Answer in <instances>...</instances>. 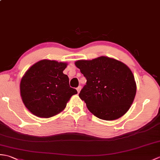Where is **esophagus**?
Returning a JSON list of instances; mask_svg holds the SVG:
<instances>
[{
  "label": "esophagus",
  "mask_w": 160,
  "mask_h": 160,
  "mask_svg": "<svg viewBox=\"0 0 160 160\" xmlns=\"http://www.w3.org/2000/svg\"><path fill=\"white\" fill-rule=\"evenodd\" d=\"M81 88H82V87H81V86H79L76 89H77V91H78V92H80V90H81Z\"/></svg>",
  "instance_id": "obj_1"
}]
</instances>
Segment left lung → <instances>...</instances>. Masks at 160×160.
<instances>
[{
  "label": "left lung",
  "mask_w": 160,
  "mask_h": 160,
  "mask_svg": "<svg viewBox=\"0 0 160 160\" xmlns=\"http://www.w3.org/2000/svg\"><path fill=\"white\" fill-rule=\"evenodd\" d=\"M75 65L87 79L79 97L92 114L112 121L128 112L135 98L136 84L127 65L103 56L77 61Z\"/></svg>",
  "instance_id": "1"
}]
</instances>
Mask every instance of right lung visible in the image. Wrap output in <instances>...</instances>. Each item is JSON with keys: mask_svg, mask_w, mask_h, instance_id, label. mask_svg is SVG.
<instances>
[{"mask_svg": "<svg viewBox=\"0 0 160 160\" xmlns=\"http://www.w3.org/2000/svg\"><path fill=\"white\" fill-rule=\"evenodd\" d=\"M68 63L44 59L32 65L22 78L20 95L27 108L35 116L50 118L65 108L72 95L69 78L63 73Z\"/></svg>", "mask_w": 160, "mask_h": 160, "instance_id": "right-lung-1", "label": "right lung"}]
</instances>
